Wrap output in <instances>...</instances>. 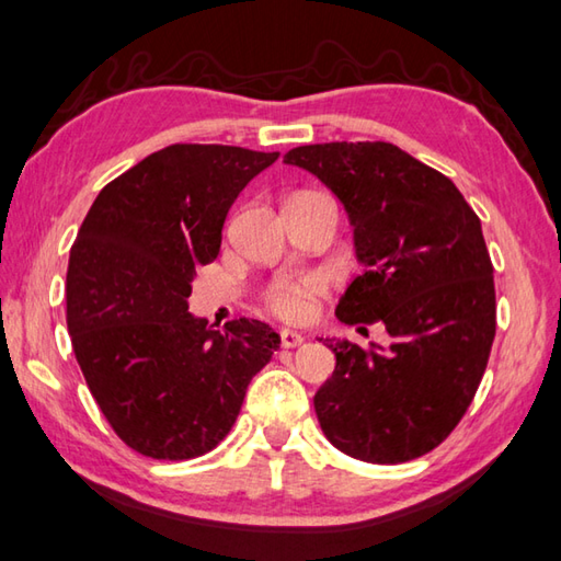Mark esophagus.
<instances>
[{
    "mask_svg": "<svg viewBox=\"0 0 561 561\" xmlns=\"http://www.w3.org/2000/svg\"><path fill=\"white\" fill-rule=\"evenodd\" d=\"M304 340L306 337L301 333L289 331V328H284V331H282V347H299Z\"/></svg>",
    "mask_w": 561,
    "mask_h": 561,
    "instance_id": "34e87169",
    "label": "esophagus"
}]
</instances>
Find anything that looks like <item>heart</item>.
Returning <instances> with one entry per match:
<instances>
[{
	"mask_svg": "<svg viewBox=\"0 0 561 561\" xmlns=\"http://www.w3.org/2000/svg\"><path fill=\"white\" fill-rule=\"evenodd\" d=\"M325 291V277L316 272L284 274L267 289V306L284 321H306L313 313L316 296Z\"/></svg>",
	"mask_w": 561,
	"mask_h": 561,
	"instance_id": "heart-1",
	"label": "heart"
}]
</instances>
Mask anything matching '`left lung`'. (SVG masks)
I'll return each mask as SVG.
<instances>
[{"label":"left lung","mask_w":561,"mask_h":561,"mask_svg":"<svg viewBox=\"0 0 561 561\" xmlns=\"http://www.w3.org/2000/svg\"><path fill=\"white\" fill-rule=\"evenodd\" d=\"M284 162L316 174L353 226L365 270L340 296L337 321L383 323L391 337L367 350L325 337L335 371L313 397L321 431L371 465L431 453L462 421L496 335L479 216L453 180L391 142H316Z\"/></svg>","instance_id":"1"}]
</instances>
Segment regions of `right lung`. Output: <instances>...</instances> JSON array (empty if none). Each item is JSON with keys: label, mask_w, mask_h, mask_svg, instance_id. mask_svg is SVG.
<instances>
[{"label": "right lung", "mask_w": 561, "mask_h": 561, "mask_svg": "<svg viewBox=\"0 0 561 561\" xmlns=\"http://www.w3.org/2000/svg\"><path fill=\"white\" fill-rule=\"evenodd\" d=\"M279 158L178 142L108 182L68 265V331L114 433L152 459L206 455L233 427L279 335L238 318L214 331L190 313L196 267L214 262L245 184Z\"/></svg>", "instance_id": "obj_1"}]
</instances>
